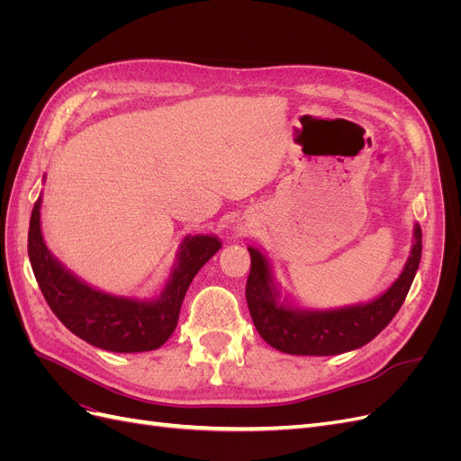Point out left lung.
Returning a JSON list of instances; mask_svg holds the SVG:
<instances>
[{
    "instance_id": "obj_1",
    "label": "left lung",
    "mask_w": 461,
    "mask_h": 461,
    "mask_svg": "<svg viewBox=\"0 0 461 461\" xmlns=\"http://www.w3.org/2000/svg\"><path fill=\"white\" fill-rule=\"evenodd\" d=\"M252 267L246 283L249 315L261 339L292 356H337L371 342L402 308L421 261V227L413 225L410 258L396 281L369 302L332 310L300 308L281 294L271 259L248 246Z\"/></svg>"
}]
</instances>
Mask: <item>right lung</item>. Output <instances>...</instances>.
Here are the masks:
<instances>
[{"label": "right lung", "instance_id": "1", "mask_svg": "<svg viewBox=\"0 0 461 461\" xmlns=\"http://www.w3.org/2000/svg\"><path fill=\"white\" fill-rule=\"evenodd\" d=\"M41 196L36 200L29 229V258L38 286L61 323L88 344L117 354L158 350L173 334L180 305L192 278L222 246L215 234H188L156 298L115 296L82 281L55 258L41 234Z\"/></svg>", "mask_w": 461, "mask_h": 461}]
</instances>
